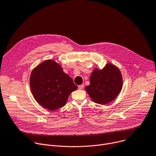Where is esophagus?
<instances>
[{
	"instance_id": "34e87169",
	"label": "esophagus",
	"mask_w": 156,
	"mask_h": 156,
	"mask_svg": "<svg viewBox=\"0 0 156 156\" xmlns=\"http://www.w3.org/2000/svg\"><path fill=\"white\" fill-rule=\"evenodd\" d=\"M83 87H84V84H82V85H80L78 86V88L79 90H82L83 89Z\"/></svg>"
}]
</instances>
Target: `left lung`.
I'll return each mask as SVG.
<instances>
[{"instance_id": "1", "label": "left lung", "mask_w": 156, "mask_h": 156, "mask_svg": "<svg viewBox=\"0 0 156 156\" xmlns=\"http://www.w3.org/2000/svg\"><path fill=\"white\" fill-rule=\"evenodd\" d=\"M122 76L119 69L108 63L102 69L95 68L90 77V85L85 87L93 102L106 105L114 100L122 90Z\"/></svg>"}]
</instances>
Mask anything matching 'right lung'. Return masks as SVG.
Segmentation results:
<instances>
[{"label":"right lung","instance_id":"right-lung-1","mask_svg":"<svg viewBox=\"0 0 156 156\" xmlns=\"http://www.w3.org/2000/svg\"><path fill=\"white\" fill-rule=\"evenodd\" d=\"M30 88L36 101L51 111L63 107L71 93L77 89L61 66L51 59L44 61L33 69Z\"/></svg>","mask_w":156,"mask_h":156}]
</instances>
